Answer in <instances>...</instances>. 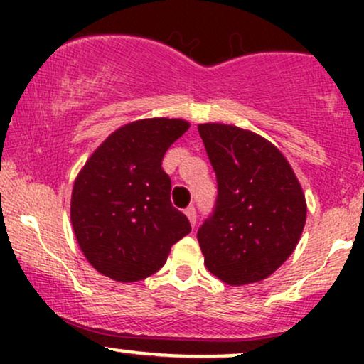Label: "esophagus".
<instances>
[{
    "label": "esophagus",
    "instance_id": "esophagus-1",
    "mask_svg": "<svg viewBox=\"0 0 364 364\" xmlns=\"http://www.w3.org/2000/svg\"><path fill=\"white\" fill-rule=\"evenodd\" d=\"M185 215L188 217V220H190L191 225L196 224V210H195L193 207H188L186 210H185Z\"/></svg>",
    "mask_w": 364,
    "mask_h": 364
}]
</instances>
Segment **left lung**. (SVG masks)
Returning <instances> with one entry per match:
<instances>
[{
  "label": "left lung",
  "mask_w": 364,
  "mask_h": 364,
  "mask_svg": "<svg viewBox=\"0 0 364 364\" xmlns=\"http://www.w3.org/2000/svg\"><path fill=\"white\" fill-rule=\"evenodd\" d=\"M217 176V205L196 232L208 272L229 286L263 281L301 237L306 198L272 141L224 123L198 124Z\"/></svg>",
  "instance_id": "left-lung-1"
}]
</instances>
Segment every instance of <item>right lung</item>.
Segmentation results:
<instances>
[{"instance_id": "obj_1", "label": "right lung", "mask_w": 364, "mask_h": 364, "mask_svg": "<svg viewBox=\"0 0 364 364\" xmlns=\"http://www.w3.org/2000/svg\"><path fill=\"white\" fill-rule=\"evenodd\" d=\"M190 123L145 118L123 124L99 145L77 174L70 202L72 228L87 262L118 282L156 274L171 246L191 231L171 203L166 150Z\"/></svg>"}]
</instances>
